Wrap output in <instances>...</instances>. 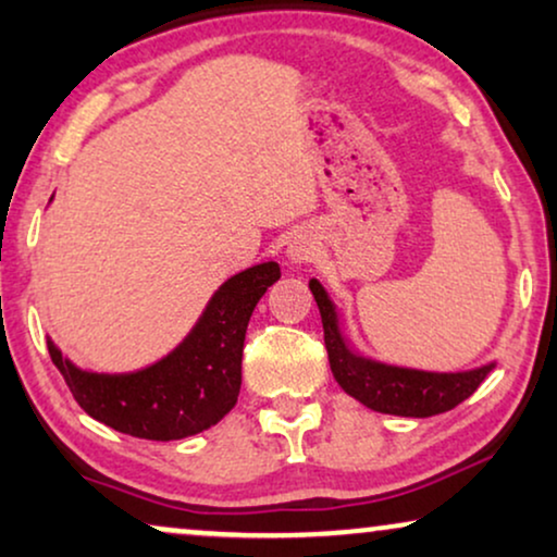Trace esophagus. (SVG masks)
<instances>
[{"label":"esophagus","mask_w":557,"mask_h":557,"mask_svg":"<svg viewBox=\"0 0 557 557\" xmlns=\"http://www.w3.org/2000/svg\"><path fill=\"white\" fill-rule=\"evenodd\" d=\"M288 256H292V261L294 263H304V261H309V256H311V248H309V243H304V240H296L292 248H288Z\"/></svg>","instance_id":"34e87169"}]
</instances>
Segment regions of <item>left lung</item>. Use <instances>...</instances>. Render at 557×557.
<instances>
[{"instance_id":"left-lung-1","label":"left lung","mask_w":557,"mask_h":557,"mask_svg":"<svg viewBox=\"0 0 557 557\" xmlns=\"http://www.w3.org/2000/svg\"><path fill=\"white\" fill-rule=\"evenodd\" d=\"M314 294L319 314L324 326V345L330 352V368L339 387L377 413L429 418L446 413L469 398L484 377L490 375L494 364L471 372H421L406 368H391V364L370 362L347 349L339 334L337 311H334L330 296L319 281H309Z\"/></svg>"}]
</instances>
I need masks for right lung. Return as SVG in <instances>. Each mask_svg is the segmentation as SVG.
<instances>
[{
	"label": "right lung",
	"instance_id": "1",
	"mask_svg": "<svg viewBox=\"0 0 557 557\" xmlns=\"http://www.w3.org/2000/svg\"><path fill=\"white\" fill-rule=\"evenodd\" d=\"M278 263L235 273L212 296L182 345L149 368L128 375H96L67 362L48 339V352L90 418L113 431L149 441H177L215 425L240 393V360L256 304Z\"/></svg>",
	"mask_w": 557,
	"mask_h": 557
}]
</instances>
